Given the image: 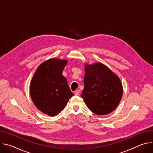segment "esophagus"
Segmentation results:
<instances>
[{
	"label": "esophagus",
	"mask_w": 153,
	"mask_h": 153,
	"mask_svg": "<svg viewBox=\"0 0 153 153\" xmlns=\"http://www.w3.org/2000/svg\"><path fill=\"white\" fill-rule=\"evenodd\" d=\"M74 94H75V95H76V96H79V94H80V90H76V91H74Z\"/></svg>",
	"instance_id": "34e87169"
}]
</instances>
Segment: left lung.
Returning <instances> with one entry per match:
<instances>
[{
    "instance_id": "1",
    "label": "left lung",
    "mask_w": 153,
    "mask_h": 153,
    "mask_svg": "<svg viewBox=\"0 0 153 153\" xmlns=\"http://www.w3.org/2000/svg\"><path fill=\"white\" fill-rule=\"evenodd\" d=\"M84 88L81 97L90 111L97 115L111 113L119 104L123 87L119 77L105 65H85Z\"/></svg>"
}]
</instances>
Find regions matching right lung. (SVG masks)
I'll return each mask as SVG.
<instances>
[{
    "label": "right lung",
    "instance_id": "1",
    "mask_svg": "<svg viewBox=\"0 0 153 153\" xmlns=\"http://www.w3.org/2000/svg\"><path fill=\"white\" fill-rule=\"evenodd\" d=\"M67 60L51 59L41 63L30 83V95L37 109L50 116L58 115L74 96L62 75Z\"/></svg>",
    "mask_w": 153,
    "mask_h": 153
}]
</instances>
